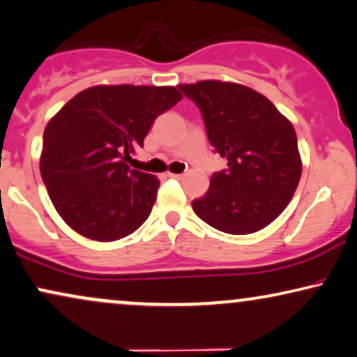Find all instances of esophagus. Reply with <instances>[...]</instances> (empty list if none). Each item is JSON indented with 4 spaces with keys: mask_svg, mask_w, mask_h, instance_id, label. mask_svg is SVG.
Masks as SVG:
<instances>
[{
    "mask_svg": "<svg viewBox=\"0 0 357 357\" xmlns=\"http://www.w3.org/2000/svg\"><path fill=\"white\" fill-rule=\"evenodd\" d=\"M170 178H177V180H182L185 175L183 174H169Z\"/></svg>",
    "mask_w": 357,
    "mask_h": 357,
    "instance_id": "esophagus-1",
    "label": "esophagus"
}]
</instances>
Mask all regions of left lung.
<instances>
[{"mask_svg": "<svg viewBox=\"0 0 357 357\" xmlns=\"http://www.w3.org/2000/svg\"><path fill=\"white\" fill-rule=\"evenodd\" d=\"M202 111L210 144L228 160L210 190L192 202L215 229L249 234L271 225L294 197L302 175L297 134L266 96L239 83L178 85Z\"/></svg>", "mask_w": 357, "mask_h": 357, "instance_id": "obj_1", "label": "left lung"}]
</instances>
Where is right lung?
<instances>
[{
	"instance_id": "add662e5",
	"label": "right lung",
	"mask_w": 357,
	"mask_h": 357,
	"mask_svg": "<svg viewBox=\"0 0 357 357\" xmlns=\"http://www.w3.org/2000/svg\"><path fill=\"white\" fill-rule=\"evenodd\" d=\"M175 86L98 85L73 96L44 131L40 175L62 220L85 238L116 241L151 215L160 182L126 162L159 114L178 103Z\"/></svg>"
}]
</instances>
